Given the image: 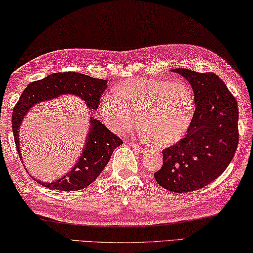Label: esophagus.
<instances>
[{
  "instance_id": "obj_1",
  "label": "esophagus",
  "mask_w": 253,
  "mask_h": 253,
  "mask_svg": "<svg viewBox=\"0 0 253 253\" xmlns=\"http://www.w3.org/2000/svg\"><path fill=\"white\" fill-rule=\"evenodd\" d=\"M127 144L130 145L131 147H132L134 150L139 151V153H143V151H144V148H143V147H141V146H138V145H137V144H135V143H133V142H128Z\"/></svg>"
}]
</instances>
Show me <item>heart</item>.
<instances>
[{
    "label": "heart",
    "instance_id": "1",
    "mask_svg": "<svg viewBox=\"0 0 253 253\" xmlns=\"http://www.w3.org/2000/svg\"><path fill=\"white\" fill-rule=\"evenodd\" d=\"M99 108L105 122L117 133L133 130L139 115L142 135L167 147L187 133L196 102L192 89L183 82L135 78L118 84L116 91L105 93Z\"/></svg>",
    "mask_w": 253,
    "mask_h": 253
}]
</instances>
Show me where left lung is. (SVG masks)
I'll use <instances>...</instances> for the list:
<instances>
[{"mask_svg": "<svg viewBox=\"0 0 253 253\" xmlns=\"http://www.w3.org/2000/svg\"><path fill=\"white\" fill-rule=\"evenodd\" d=\"M172 71L192 85L196 109L186 136L164 150V165L154 176L170 192L189 193L214 181L231 164L239 139L238 107L213 72Z\"/></svg>", "mask_w": 253, "mask_h": 253, "instance_id": "1", "label": "left lung"}]
</instances>
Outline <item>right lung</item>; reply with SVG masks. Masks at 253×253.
Instances as JSON below:
<instances>
[{
    "instance_id": "add662e5",
    "label": "right lung",
    "mask_w": 253,
    "mask_h": 253,
    "mask_svg": "<svg viewBox=\"0 0 253 253\" xmlns=\"http://www.w3.org/2000/svg\"><path fill=\"white\" fill-rule=\"evenodd\" d=\"M106 88L107 80L95 79L79 72H58L49 75L42 80L31 82L22 92L12 115L14 138L20 159L22 158L19 147L20 125L33 106L45 100L58 98L61 95L71 94L80 97L89 109L95 110L98 108L99 98ZM122 143V139L110 132L102 122L91 117L85 145L71 170L52 183L35 179L44 187L63 192H74L85 188L102 173L114 150Z\"/></svg>"
}]
</instances>
